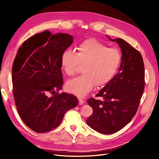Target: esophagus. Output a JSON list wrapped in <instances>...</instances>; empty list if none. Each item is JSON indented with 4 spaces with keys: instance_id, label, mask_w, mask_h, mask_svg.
<instances>
[{
    "instance_id": "esophagus-1",
    "label": "esophagus",
    "mask_w": 159,
    "mask_h": 159,
    "mask_svg": "<svg viewBox=\"0 0 159 159\" xmlns=\"http://www.w3.org/2000/svg\"><path fill=\"white\" fill-rule=\"evenodd\" d=\"M79 105H83L84 104V100L83 99H79Z\"/></svg>"
}]
</instances>
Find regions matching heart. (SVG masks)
Wrapping results in <instances>:
<instances>
[{
  "label": "heart",
  "mask_w": 159,
  "mask_h": 159,
  "mask_svg": "<svg viewBox=\"0 0 159 159\" xmlns=\"http://www.w3.org/2000/svg\"><path fill=\"white\" fill-rule=\"evenodd\" d=\"M121 62L120 52L99 41L90 39L82 42L75 53L70 49L64 50L61 56L62 70L68 76H73L83 66L84 75L68 80L66 84L67 92L79 97H84L96 84L103 86L113 79Z\"/></svg>",
  "instance_id": "obj_1"
}]
</instances>
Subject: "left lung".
<instances>
[{
  "instance_id": "1",
  "label": "left lung",
  "mask_w": 159,
  "mask_h": 159,
  "mask_svg": "<svg viewBox=\"0 0 159 159\" xmlns=\"http://www.w3.org/2000/svg\"><path fill=\"white\" fill-rule=\"evenodd\" d=\"M106 36L119 44L122 60L118 73L96 94L103 100H88L93 113L86 123L99 133L111 134L124 128L136 113L144 90L145 69L139 51L125 40Z\"/></svg>"
}]
</instances>
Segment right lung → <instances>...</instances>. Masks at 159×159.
<instances>
[{
  "mask_svg": "<svg viewBox=\"0 0 159 159\" xmlns=\"http://www.w3.org/2000/svg\"><path fill=\"white\" fill-rule=\"evenodd\" d=\"M73 42L72 35L47 30L28 39L17 50L11 70L14 100L21 120L37 133L57 127L79 103L74 95L55 93L63 83L61 56Z\"/></svg>",
  "mask_w": 159,
  "mask_h": 159,
  "instance_id": "1",
  "label": "right lung"
}]
</instances>
